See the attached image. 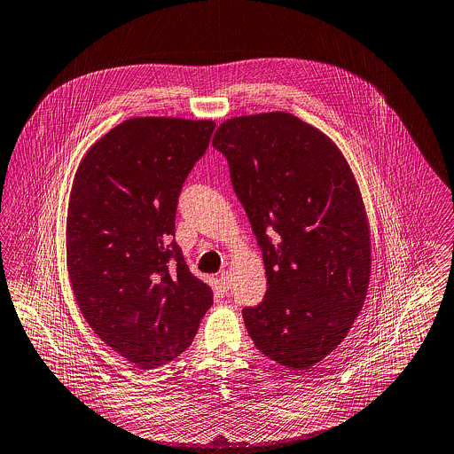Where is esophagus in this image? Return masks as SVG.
<instances>
[{
    "instance_id": "1",
    "label": "esophagus",
    "mask_w": 454,
    "mask_h": 454,
    "mask_svg": "<svg viewBox=\"0 0 454 454\" xmlns=\"http://www.w3.org/2000/svg\"><path fill=\"white\" fill-rule=\"evenodd\" d=\"M219 283H221V286H223L224 290L230 288V274H228V270H223V272L219 274Z\"/></svg>"
}]
</instances>
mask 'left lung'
Wrapping results in <instances>:
<instances>
[{
	"label": "left lung",
	"instance_id": "obj_1",
	"mask_svg": "<svg viewBox=\"0 0 454 454\" xmlns=\"http://www.w3.org/2000/svg\"><path fill=\"white\" fill-rule=\"evenodd\" d=\"M212 146L263 253L267 294L242 311L254 347L290 370L327 357L359 317L372 276L370 224L338 145L285 113L223 121Z\"/></svg>",
	"mask_w": 454,
	"mask_h": 454
}]
</instances>
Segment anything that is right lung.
I'll list each match as a JSON object with an SVG mask.
<instances>
[{"label": "right lung", "mask_w": 454, "mask_h": 454, "mask_svg": "<svg viewBox=\"0 0 454 454\" xmlns=\"http://www.w3.org/2000/svg\"><path fill=\"white\" fill-rule=\"evenodd\" d=\"M212 120L136 116L84 153L67 212V267L93 333L137 368L173 361L214 304L175 235L182 184L205 153Z\"/></svg>", "instance_id": "right-lung-1"}]
</instances>
